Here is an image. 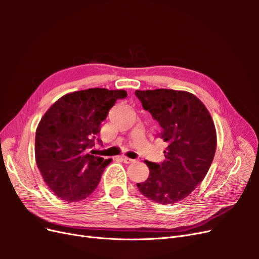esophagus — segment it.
<instances>
[{"instance_id": "obj_1", "label": "esophagus", "mask_w": 259, "mask_h": 259, "mask_svg": "<svg viewBox=\"0 0 259 259\" xmlns=\"http://www.w3.org/2000/svg\"><path fill=\"white\" fill-rule=\"evenodd\" d=\"M122 160L124 161V163H126V164H130V163L135 162V160L130 159V158H127V156H122Z\"/></svg>"}]
</instances>
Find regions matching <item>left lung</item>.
<instances>
[{"label": "left lung", "instance_id": "left-lung-1", "mask_svg": "<svg viewBox=\"0 0 259 259\" xmlns=\"http://www.w3.org/2000/svg\"><path fill=\"white\" fill-rule=\"evenodd\" d=\"M135 95L159 122V136L168 144L161 164L145 161L150 174L137 187L148 199L173 204L187 198L207 174L217 145L214 121L189 92L137 90Z\"/></svg>", "mask_w": 259, "mask_h": 259}]
</instances>
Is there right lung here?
I'll return each instance as SVG.
<instances>
[{
  "label": "right lung",
  "mask_w": 259,
  "mask_h": 259,
  "mask_svg": "<svg viewBox=\"0 0 259 259\" xmlns=\"http://www.w3.org/2000/svg\"><path fill=\"white\" fill-rule=\"evenodd\" d=\"M124 90L89 89L66 94L54 103L35 133V162L46 185L60 200L79 202L96 189L112 160L89 153L94 138Z\"/></svg>",
  "instance_id": "right-lung-1"
}]
</instances>
